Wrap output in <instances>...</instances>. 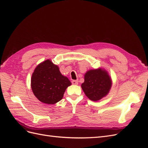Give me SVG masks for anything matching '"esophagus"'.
Returning <instances> with one entry per match:
<instances>
[{
	"mask_svg": "<svg viewBox=\"0 0 148 148\" xmlns=\"http://www.w3.org/2000/svg\"><path fill=\"white\" fill-rule=\"evenodd\" d=\"M71 83H72L73 84L77 85V84H78V80H73V81L71 82Z\"/></svg>",
	"mask_w": 148,
	"mask_h": 148,
	"instance_id": "1",
	"label": "esophagus"
}]
</instances>
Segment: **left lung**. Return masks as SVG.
Segmentation results:
<instances>
[{
	"instance_id": "left-lung-1",
	"label": "left lung",
	"mask_w": 148,
	"mask_h": 148,
	"mask_svg": "<svg viewBox=\"0 0 148 148\" xmlns=\"http://www.w3.org/2000/svg\"><path fill=\"white\" fill-rule=\"evenodd\" d=\"M112 84L111 77L102 68L89 70L84 74V82L82 88L89 99L99 101L109 92Z\"/></svg>"
}]
</instances>
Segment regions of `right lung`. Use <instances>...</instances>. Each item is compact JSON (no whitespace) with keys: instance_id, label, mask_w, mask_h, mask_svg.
Returning <instances> with one entry per match:
<instances>
[{"instance_id":"1","label":"right lung","mask_w":148,"mask_h":148,"mask_svg":"<svg viewBox=\"0 0 148 148\" xmlns=\"http://www.w3.org/2000/svg\"><path fill=\"white\" fill-rule=\"evenodd\" d=\"M71 84L69 78L60 73L59 66L49 59L38 65L31 79L34 95L46 104H54L60 101Z\"/></svg>"}]
</instances>
